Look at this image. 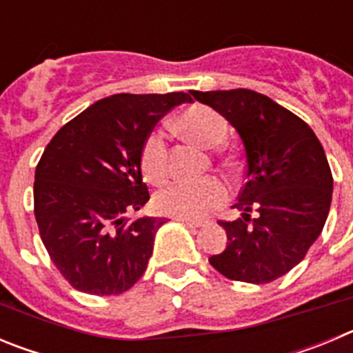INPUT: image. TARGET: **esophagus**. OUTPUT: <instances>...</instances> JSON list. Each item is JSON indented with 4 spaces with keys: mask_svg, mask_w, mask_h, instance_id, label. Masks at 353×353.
I'll list each match as a JSON object with an SVG mask.
<instances>
[{
    "mask_svg": "<svg viewBox=\"0 0 353 353\" xmlns=\"http://www.w3.org/2000/svg\"><path fill=\"white\" fill-rule=\"evenodd\" d=\"M176 221H180V223H183V224H185V226H189V228H201V226H205V221L183 219V217H176Z\"/></svg>",
    "mask_w": 353,
    "mask_h": 353,
    "instance_id": "1",
    "label": "esophagus"
}]
</instances>
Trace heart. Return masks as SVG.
Returning <instances> with one entry per match:
<instances>
[{
  "instance_id": "1",
  "label": "heart",
  "mask_w": 353,
  "mask_h": 353,
  "mask_svg": "<svg viewBox=\"0 0 353 353\" xmlns=\"http://www.w3.org/2000/svg\"><path fill=\"white\" fill-rule=\"evenodd\" d=\"M179 125L203 148H215L228 134L224 118L207 105L187 109L180 117ZM141 170L145 179L152 183H162L168 179V143L161 130L148 134L143 143ZM226 199L228 187L223 180L205 179L199 182L170 183L154 196V207L171 217L201 219L210 210L226 203Z\"/></svg>"
}]
</instances>
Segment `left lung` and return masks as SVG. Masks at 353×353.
I'll use <instances>...</instances> for the list:
<instances>
[{
    "label": "left lung",
    "mask_w": 353,
    "mask_h": 353,
    "mask_svg": "<svg viewBox=\"0 0 353 353\" xmlns=\"http://www.w3.org/2000/svg\"><path fill=\"white\" fill-rule=\"evenodd\" d=\"M191 95L235 127L245 157V182L233 205L240 217L219 221L228 244L208 261L233 281H274L304 260L329 215L332 173L322 143L304 120L252 90Z\"/></svg>",
    "instance_id": "left-lung-1"
}]
</instances>
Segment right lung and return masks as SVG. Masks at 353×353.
Masks as SVG:
<instances>
[{
  "label": "right lung",
  "mask_w": 353,
  "mask_h": 353,
  "mask_svg": "<svg viewBox=\"0 0 353 353\" xmlns=\"http://www.w3.org/2000/svg\"><path fill=\"white\" fill-rule=\"evenodd\" d=\"M183 92L118 93L65 123L35 170V219L61 276L79 292L118 295L145 274L162 217L129 214L150 199L141 146Z\"/></svg>",
  "instance_id": "add662e5"
}]
</instances>
